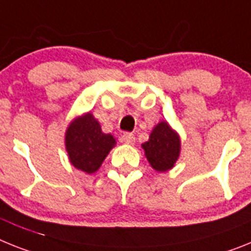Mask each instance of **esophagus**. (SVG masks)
<instances>
[{
	"label": "esophagus",
	"mask_w": 251,
	"mask_h": 251,
	"mask_svg": "<svg viewBox=\"0 0 251 251\" xmlns=\"http://www.w3.org/2000/svg\"><path fill=\"white\" fill-rule=\"evenodd\" d=\"M122 141H123L124 143H128V145H133V143L136 142V137H134L133 133H130V132H126V133H123V136H122Z\"/></svg>",
	"instance_id": "34e87169"
}]
</instances>
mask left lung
Instances as JSON below:
<instances>
[{"instance_id":"obj_1","label":"left lung","mask_w":251,"mask_h":251,"mask_svg":"<svg viewBox=\"0 0 251 251\" xmlns=\"http://www.w3.org/2000/svg\"><path fill=\"white\" fill-rule=\"evenodd\" d=\"M142 147L152 168L166 171L174 166L179 157L180 140L166 122H161L153 128L150 140Z\"/></svg>"}]
</instances>
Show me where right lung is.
Wrapping results in <instances>:
<instances>
[{"mask_svg": "<svg viewBox=\"0 0 251 251\" xmlns=\"http://www.w3.org/2000/svg\"><path fill=\"white\" fill-rule=\"evenodd\" d=\"M115 140L101 132L99 122L90 113L77 118L66 132V149L75 168L93 174L100 168Z\"/></svg>", "mask_w": 251, "mask_h": 251, "instance_id": "add662e5", "label": "right lung"}]
</instances>
